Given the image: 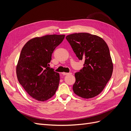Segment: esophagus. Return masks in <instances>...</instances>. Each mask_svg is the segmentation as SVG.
<instances>
[{
  "label": "esophagus",
  "mask_w": 131,
  "mask_h": 131,
  "mask_svg": "<svg viewBox=\"0 0 131 131\" xmlns=\"http://www.w3.org/2000/svg\"><path fill=\"white\" fill-rule=\"evenodd\" d=\"M62 74H63V75H70V74H72V73H64V72H63V73H62Z\"/></svg>",
  "instance_id": "esophagus-1"
}]
</instances>
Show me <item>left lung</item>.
I'll use <instances>...</instances> for the list:
<instances>
[{"label":"left lung","mask_w":131,"mask_h":131,"mask_svg":"<svg viewBox=\"0 0 131 131\" xmlns=\"http://www.w3.org/2000/svg\"><path fill=\"white\" fill-rule=\"evenodd\" d=\"M66 39L84 67L75 74L73 90L77 96L89 99L103 90L112 77L113 63L108 46L102 38L88 33L69 34Z\"/></svg>","instance_id":"left-lung-1"}]
</instances>
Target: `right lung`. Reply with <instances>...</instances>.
Here are the masks:
<instances>
[{"label":"right lung","mask_w":131,"mask_h":131,"mask_svg":"<svg viewBox=\"0 0 131 131\" xmlns=\"http://www.w3.org/2000/svg\"><path fill=\"white\" fill-rule=\"evenodd\" d=\"M65 35L35 37L23 47L16 66L17 79L30 97L43 102L56 93L59 74L49 68L52 53Z\"/></svg>","instance_id":"obj_1"}]
</instances>
